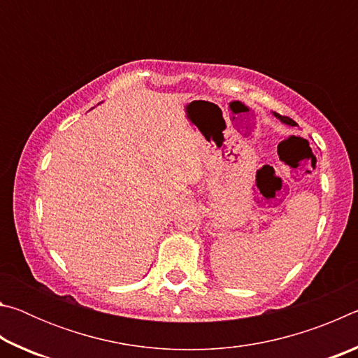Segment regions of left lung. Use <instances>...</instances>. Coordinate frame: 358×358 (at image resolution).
Wrapping results in <instances>:
<instances>
[{"mask_svg":"<svg viewBox=\"0 0 358 358\" xmlns=\"http://www.w3.org/2000/svg\"><path fill=\"white\" fill-rule=\"evenodd\" d=\"M273 115H275V117H276L278 120L281 121V123H284V124H287V126H296L295 121H294V120H290L289 117H281V115H280V113H276V112H273Z\"/></svg>","mask_w":358,"mask_h":358,"instance_id":"obj_1","label":"left lung"}]
</instances>
